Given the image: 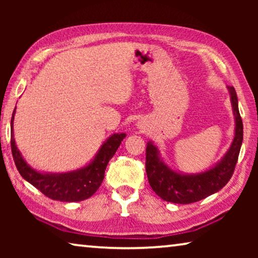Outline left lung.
I'll return each instance as SVG.
<instances>
[{
    "label": "left lung",
    "instance_id": "8db88e82",
    "mask_svg": "<svg viewBox=\"0 0 258 258\" xmlns=\"http://www.w3.org/2000/svg\"><path fill=\"white\" fill-rule=\"evenodd\" d=\"M236 118L235 139L230 149L216 167L197 175H181L169 169L158 158L156 147L147 143L146 171L148 181L162 200L171 203L189 204L197 202L221 190L230 181L237 163L243 141V123L238 110V100L234 87H228Z\"/></svg>",
    "mask_w": 258,
    "mask_h": 258
}]
</instances>
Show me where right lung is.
<instances>
[{"label":"right lung","mask_w":258,"mask_h":258,"mask_svg":"<svg viewBox=\"0 0 258 258\" xmlns=\"http://www.w3.org/2000/svg\"><path fill=\"white\" fill-rule=\"evenodd\" d=\"M14 114L15 110L13 112L12 123H10L12 126L10 146H12L13 158L17 170L26 181L40 190L43 195L61 202H79L89 199L96 192L101 183L103 182L108 162L114 156L119 144L125 137V134H114L109 137L107 142L101 147L95 160L86 168L67 174H41L26 163L17 149L13 135Z\"/></svg>","instance_id":"1"}]
</instances>
